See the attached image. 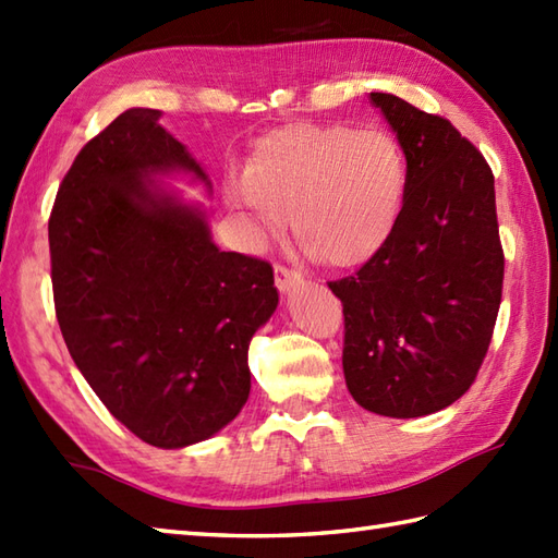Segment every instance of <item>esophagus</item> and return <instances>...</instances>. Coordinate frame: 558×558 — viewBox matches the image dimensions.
Here are the masks:
<instances>
[{
    "mask_svg": "<svg viewBox=\"0 0 558 558\" xmlns=\"http://www.w3.org/2000/svg\"><path fill=\"white\" fill-rule=\"evenodd\" d=\"M298 282H302L300 272H294L286 266H276V288L280 292H290L294 286H298Z\"/></svg>",
    "mask_w": 558,
    "mask_h": 558,
    "instance_id": "1",
    "label": "esophagus"
}]
</instances>
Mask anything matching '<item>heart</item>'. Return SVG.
Segmentation results:
<instances>
[{
    "instance_id": "heart-1",
    "label": "heart",
    "mask_w": 558,
    "mask_h": 558,
    "mask_svg": "<svg viewBox=\"0 0 558 558\" xmlns=\"http://www.w3.org/2000/svg\"><path fill=\"white\" fill-rule=\"evenodd\" d=\"M405 158L381 129L294 122L260 136L228 201L244 213L248 240L286 228L330 268L362 266L381 252L405 198Z\"/></svg>"
}]
</instances>
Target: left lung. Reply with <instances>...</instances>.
Here are the masks:
<instances>
[{
	"instance_id": "left-lung-1",
	"label": "left lung",
	"mask_w": 558,
	"mask_h": 558,
	"mask_svg": "<svg viewBox=\"0 0 558 558\" xmlns=\"http://www.w3.org/2000/svg\"><path fill=\"white\" fill-rule=\"evenodd\" d=\"M369 100L405 153V198L381 252L328 288L345 316L350 396L410 420L453 405L475 381L501 304L504 252L482 153L444 117L390 93Z\"/></svg>"
}]
</instances>
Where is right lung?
<instances>
[{"instance_id":"right-lung-1","label":"right lung","mask_w":558,"mask_h":558,"mask_svg":"<svg viewBox=\"0 0 558 558\" xmlns=\"http://www.w3.org/2000/svg\"><path fill=\"white\" fill-rule=\"evenodd\" d=\"M132 108L81 148L50 216L57 322L102 405L141 441L186 448L248 398L246 354L278 306L272 268L220 252L206 210L165 177L210 180L160 124Z\"/></svg>"}]
</instances>
